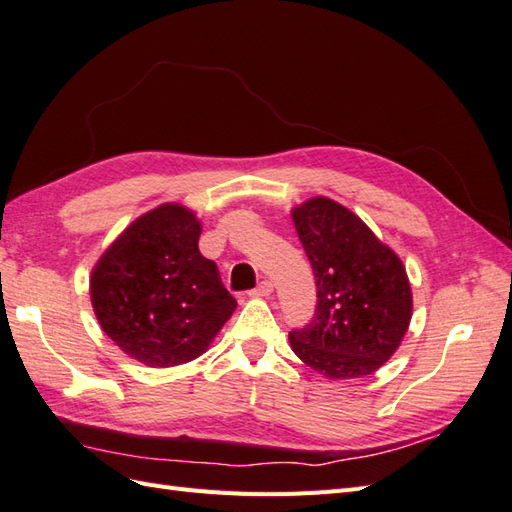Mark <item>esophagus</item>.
Returning <instances> with one entry per match:
<instances>
[{
  "label": "esophagus",
  "mask_w": 512,
  "mask_h": 512,
  "mask_svg": "<svg viewBox=\"0 0 512 512\" xmlns=\"http://www.w3.org/2000/svg\"><path fill=\"white\" fill-rule=\"evenodd\" d=\"M272 294V283L270 281H261L255 290L248 292V296H255V298H261V296H270Z\"/></svg>",
  "instance_id": "obj_1"
}]
</instances>
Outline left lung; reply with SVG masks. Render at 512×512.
Listing matches in <instances>:
<instances>
[{
    "label": "left lung",
    "mask_w": 512,
    "mask_h": 512,
    "mask_svg": "<svg viewBox=\"0 0 512 512\" xmlns=\"http://www.w3.org/2000/svg\"><path fill=\"white\" fill-rule=\"evenodd\" d=\"M292 218L318 290L311 322L290 333L292 350L333 381L376 372L411 322L402 261L359 216L324 196L296 207Z\"/></svg>",
    "instance_id": "1"
}]
</instances>
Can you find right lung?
Listing matches in <instances>:
<instances>
[{"instance_id":"right-lung-1","label":"right lung","mask_w":512,"mask_h":512,"mask_svg":"<svg viewBox=\"0 0 512 512\" xmlns=\"http://www.w3.org/2000/svg\"><path fill=\"white\" fill-rule=\"evenodd\" d=\"M199 235L190 209L166 203L131 222L93 270L90 298L103 333L149 368L203 355L235 309Z\"/></svg>"}]
</instances>
